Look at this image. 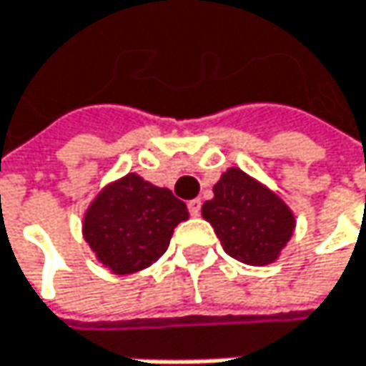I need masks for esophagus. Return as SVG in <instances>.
I'll return each mask as SVG.
<instances>
[{
	"mask_svg": "<svg viewBox=\"0 0 366 366\" xmlns=\"http://www.w3.org/2000/svg\"><path fill=\"white\" fill-rule=\"evenodd\" d=\"M188 213H190V215H194V217L201 213V201H199V199L188 201Z\"/></svg>",
	"mask_w": 366,
	"mask_h": 366,
	"instance_id": "1",
	"label": "esophagus"
}]
</instances>
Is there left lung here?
Returning a JSON list of instances; mask_svg holds the SVG:
<instances>
[{
	"instance_id": "obj_1",
	"label": "left lung",
	"mask_w": 366,
	"mask_h": 366,
	"mask_svg": "<svg viewBox=\"0 0 366 366\" xmlns=\"http://www.w3.org/2000/svg\"><path fill=\"white\" fill-rule=\"evenodd\" d=\"M213 194L203 204V217L227 254L247 265L273 263L294 229V215L284 201L242 169H227Z\"/></svg>"
}]
</instances>
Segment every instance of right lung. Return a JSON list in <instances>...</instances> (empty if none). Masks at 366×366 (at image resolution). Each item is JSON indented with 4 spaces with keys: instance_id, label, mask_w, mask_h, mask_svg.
<instances>
[{
    "instance_id": "right-lung-1",
    "label": "right lung",
    "mask_w": 366,
    "mask_h": 366,
    "mask_svg": "<svg viewBox=\"0 0 366 366\" xmlns=\"http://www.w3.org/2000/svg\"><path fill=\"white\" fill-rule=\"evenodd\" d=\"M184 219H188V209L172 190L128 174L107 186L89 207L84 238L105 267L126 275L153 265Z\"/></svg>"
}]
</instances>
